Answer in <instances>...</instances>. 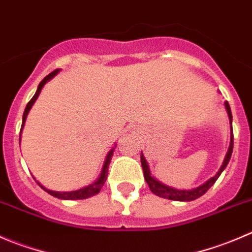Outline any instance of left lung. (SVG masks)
<instances>
[{"instance_id": "obj_1", "label": "left lung", "mask_w": 252, "mask_h": 252, "mask_svg": "<svg viewBox=\"0 0 252 252\" xmlns=\"http://www.w3.org/2000/svg\"><path fill=\"white\" fill-rule=\"evenodd\" d=\"M224 105H225L226 113H228L229 120H230V125H231V119H233V116H231L230 106H229L228 101H225V103H224ZM230 128H231V126H230ZM230 131H231L230 132V144H229V149H228V152H226V156H225V158H224V161H223V164H221L220 169L218 170V173H217L213 178H211L210 180L206 181L205 184L200 185L198 188L191 189V190H178V189L170 188V186H166V185H164V184L159 183L156 178H153V176L151 175V170H149L148 163H147V160H146V158H144L143 154H141V164H142V168H143L144 179H146L147 184H148V186H149V189H151L152 192H153L154 195L159 196V197L168 198V200H173V201H193V200H196V198L201 197L202 195H205V193L208 191V189H210L211 186L216 183L217 179L219 178V175L221 174V171L225 169V166L228 165L229 160H230L231 153H233V146H234L233 129H230Z\"/></svg>"}]
</instances>
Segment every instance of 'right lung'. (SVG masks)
Here are the masks:
<instances>
[{"mask_svg": "<svg viewBox=\"0 0 252 252\" xmlns=\"http://www.w3.org/2000/svg\"><path fill=\"white\" fill-rule=\"evenodd\" d=\"M59 73V69H55L54 72H51V73L47 74L46 77H45L44 79L39 83L38 86V89H36L35 94H34L33 98L31 99V101H29L28 104H27L26 106V110H24V114H23V123H22V127H21V133H19V144H21V137H22V131H23V127H24V124H26V120H27V116H28V113L29 110L32 109V106H33V104L35 103V100L38 99L39 94H40L42 87L45 86V83L46 82H49L50 79L54 78L56 74ZM114 149H111L110 152L108 153V156H106V159H105V163H104V166H103V170H101L100 173V176H99L98 179H96L95 181H94L93 184H91V185L86 186V188L83 189H79V190H76V191H68V192H59V191H51V190H47L46 188H44V186L40 185V184L36 181V183L39 184V186L44 191H46L47 193H50L51 196H54V197H57V198H61V200H84V198H88V197H92V196L96 195V193H99V191L101 190V188L104 186V184H105L106 181V178H108V169H109V164H110L111 161V158H113V154H114Z\"/></svg>", "mask_w": 252, "mask_h": 252, "instance_id": "obj_1", "label": "right lung"}]
</instances>
